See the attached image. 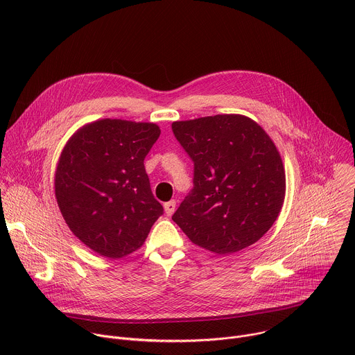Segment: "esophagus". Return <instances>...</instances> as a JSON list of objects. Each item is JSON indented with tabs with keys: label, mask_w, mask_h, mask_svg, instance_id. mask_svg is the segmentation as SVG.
I'll return each mask as SVG.
<instances>
[{
	"label": "esophagus",
	"mask_w": 355,
	"mask_h": 355,
	"mask_svg": "<svg viewBox=\"0 0 355 355\" xmlns=\"http://www.w3.org/2000/svg\"><path fill=\"white\" fill-rule=\"evenodd\" d=\"M164 211H166L167 216H171L174 214V211H175V200L174 199L170 200V202H166V204H164Z\"/></svg>",
	"instance_id": "1"
}]
</instances>
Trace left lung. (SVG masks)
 Instances as JSON below:
<instances>
[{
    "instance_id": "left-lung-1",
    "label": "left lung",
    "mask_w": 355,
    "mask_h": 355,
    "mask_svg": "<svg viewBox=\"0 0 355 355\" xmlns=\"http://www.w3.org/2000/svg\"><path fill=\"white\" fill-rule=\"evenodd\" d=\"M193 163V187L173 215L188 239L215 254L260 240L285 196L281 156L260 125L241 115H215L171 125Z\"/></svg>"
}]
</instances>
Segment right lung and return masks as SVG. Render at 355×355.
Returning a JSON list of instances; mask_svg holds the SVG:
<instances>
[{"label": "right lung", "mask_w": 355, "mask_h": 355, "mask_svg": "<svg viewBox=\"0 0 355 355\" xmlns=\"http://www.w3.org/2000/svg\"><path fill=\"white\" fill-rule=\"evenodd\" d=\"M159 136L155 123L103 119L80 129L63 150L55 180L60 212L101 256L130 254L164 212L143 164Z\"/></svg>", "instance_id": "right-lung-1"}]
</instances>
